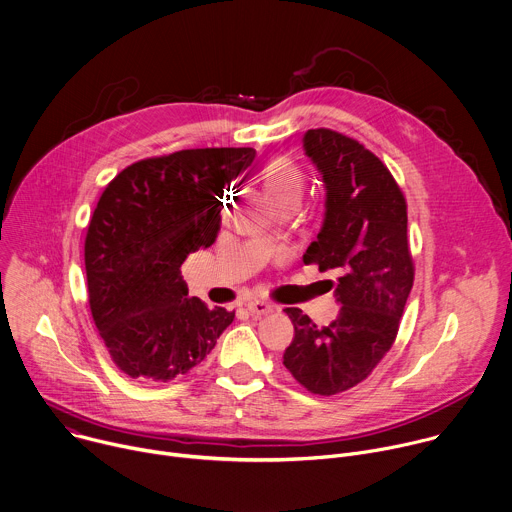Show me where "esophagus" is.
Returning a JSON list of instances; mask_svg holds the SVG:
<instances>
[{
    "label": "esophagus",
    "mask_w": 512,
    "mask_h": 512,
    "mask_svg": "<svg viewBox=\"0 0 512 512\" xmlns=\"http://www.w3.org/2000/svg\"><path fill=\"white\" fill-rule=\"evenodd\" d=\"M248 311L254 315V317H264V315H270V313H274V304H270V302H266V300H250L248 304Z\"/></svg>",
    "instance_id": "esophagus-1"
}]
</instances>
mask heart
Listing matches in <instances>:
<instances>
[{"label": "heart", "instance_id": "obj_1", "mask_svg": "<svg viewBox=\"0 0 512 512\" xmlns=\"http://www.w3.org/2000/svg\"><path fill=\"white\" fill-rule=\"evenodd\" d=\"M262 181L270 199L286 197V195L298 197L304 183L302 171L286 157H276L268 161L262 169Z\"/></svg>", "mask_w": 512, "mask_h": 512}]
</instances>
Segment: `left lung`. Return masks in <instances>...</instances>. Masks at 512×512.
Wrapping results in <instances>:
<instances>
[{
    "label": "left lung",
    "mask_w": 512,
    "mask_h": 512,
    "mask_svg": "<svg viewBox=\"0 0 512 512\" xmlns=\"http://www.w3.org/2000/svg\"><path fill=\"white\" fill-rule=\"evenodd\" d=\"M302 147L327 189L323 228L304 260L339 270L341 309L327 327L286 309L294 339L282 363L311 393L335 395L367 379L395 341L414 286L407 206L389 169L359 141L311 129Z\"/></svg>",
    "instance_id": "obj_1"
}]
</instances>
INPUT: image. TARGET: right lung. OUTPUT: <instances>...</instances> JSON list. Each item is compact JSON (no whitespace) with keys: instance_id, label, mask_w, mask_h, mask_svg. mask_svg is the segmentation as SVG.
Listing matches in <instances>:
<instances>
[{"instance_id":"add662e5","label":"right lung","mask_w":512,"mask_h":512,"mask_svg":"<svg viewBox=\"0 0 512 512\" xmlns=\"http://www.w3.org/2000/svg\"><path fill=\"white\" fill-rule=\"evenodd\" d=\"M252 147L185 149L123 169L102 191L84 242L88 304L115 365L165 383L199 365L234 311L187 294L185 258L216 242L224 189Z\"/></svg>"}]
</instances>
